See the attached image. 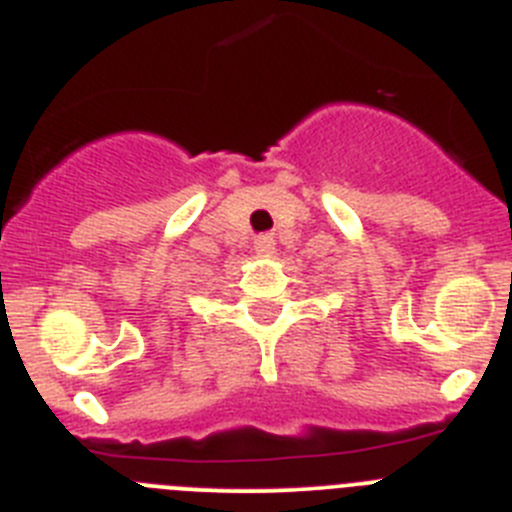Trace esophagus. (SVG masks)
I'll list each match as a JSON object with an SVG mask.
<instances>
[{
    "label": "esophagus",
    "mask_w": 512,
    "mask_h": 512,
    "mask_svg": "<svg viewBox=\"0 0 512 512\" xmlns=\"http://www.w3.org/2000/svg\"><path fill=\"white\" fill-rule=\"evenodd\" d=\"M253 248H256V253H261V256H269V253H274V235L271 233H261L253 238Z\"/></svg>",
    "instance_id": "1"
}]
</instances>
